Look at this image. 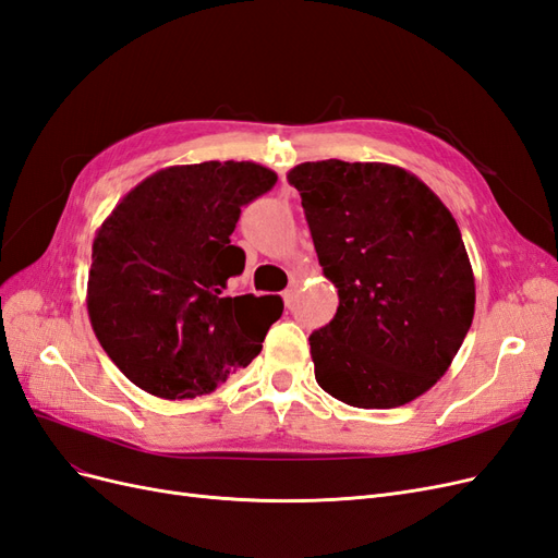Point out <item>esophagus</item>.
<instances>
[{
  "label": "esophagus",
  "instance_id": "esophagus-1",
  "mask_svg": "<svg viewBox=\"0 0 558 558\" xmlns=\"http://www.w3.org/2000/svg\"><path fill=\"white\" fill-rule=\"evenodd\" d=\"M300 277H291V281H289V289H286L283 291V302H286V305H293V300H295V295H298V289H300Z\"/></svg>",
  "mask_w": 558,
  "mask_h": 558
}]
</instances>
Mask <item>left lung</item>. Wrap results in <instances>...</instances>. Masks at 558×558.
<instances>
[{
    "label": "left lung",
    "instance_id": "obj_1",
    "mask_svg": "<svg viewBox=\"0 0 558 558\" xmlns=\"http://www.w3.org/2000/svg\"><path fill=\"white\" fill-rule=\"evenodd\" d=\"M289 183L340 295L335 318L310 335L318 386L363 410L424 396L475 316V277L451 211L386 162H302Z\"/></svg>",
    "mask_w": 558,
    "mask_h": 558
}]
</instances>
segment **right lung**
<instances>
[{"mask_svg": "<svg viewBox=\"0 0 558 558\" xmlns=\"http://www.w3.org/2000/svg\"><path fill=\"white\" fill-rule=\"evenodd\" d=\"M275 183L256 162L165 167L99 226L88 316L107 356L142 391L205 396L260 353L283 305L275 295L226 293L246 260L230 234L242 207Z\"/></svg>", "mask_w": 558, "mask_h": 558, "instance_id": "add662e5", "label": "right lung"}]
</instances>
